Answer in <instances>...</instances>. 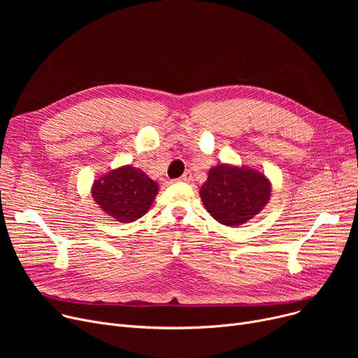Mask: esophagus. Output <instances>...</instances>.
<instances>
[{"label":"esophagus","mask_w":358,"mask_h":358,"mask_svg":"<svg viewBox=\"0 0 358 358\" xmlns=\"http://www.w3.org/2000/svg\"><path fill=\"white\" fill-rule=\"evenodd\" d=\"M190 180H192V173H190V171L184 173V174L178 178V181H181V182H189Z\"/></svg>","instance_id":"1"}]
</instances>
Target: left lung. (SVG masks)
Segmentation results:
<instances>
[{
	"mask_svg": "<svg viewBox=\"0 0 358 358\" xmlns=\"http://www.w3.org/2000/svg\"><path fill=\"white\" fill-rule=\"evenodd\" d=\"M271 184L250 168L217 165L200 189L204 208L222 224L238 227L252 219L270 200Z\"/></svg>",
	"mask_w": 358,
	"mask_h": 358,
	"instance_id": "obj_1",
	"label": "left lung"
}]
</instances>
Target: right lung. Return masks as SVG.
Here are the masks:
<instances>
[{
    "instance_id": "1",
    "label": "right lung",
    "mask_w": 358,
    "mask_h": 358,
    "mask_svg": "<svg viewBox=\"0 0 358 358\" xmlns=\"http://www.w3.org/2000/svg\"><path fill=\"white\" fill-rule=\"evenodd\" d=\"M157 193V182L131 165L115 169L97 180L92 187L96 203L119 222H134L142 217L149 210Z\"/></svg>"
}]
</instances>
